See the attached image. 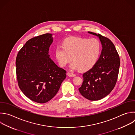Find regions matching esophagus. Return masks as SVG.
Masks as SVG:
<instances>
[{"mask_svg":"<svg viewBox=\"0 0 135 135\" xmlns=\"http://www.w3.org/2000/svg\"><path fill=\"white\" fill-rule=\"evenodd\" d=\"M67 74H68V76H71V77H74V76H75V74H73V73H72V72H68L67 73Z\"/></svg>","mask_w":135,"mask_h":135,"instance_id":"34e87169","label":"esophagus"}]
</instances>
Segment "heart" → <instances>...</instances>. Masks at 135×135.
Listing matches in <instances>:
<instances>
[{
    "label": "heart",
    "instance_id": "obj_1",
    "mask_svg": "<svg viewBox=\"0 0 135 135\" xmlns=\"http://www.w3.org/2000/svg\"><path fill=\"white\" fill-rule=\"evenodd\" d=\"M63 45L56 47V58L62 67L65 66L72 59L70 65L72 70H89L97 63L101 53V44L94 38L70 37L64 40Z\"/></svg>",
    "mask_w": 135,
    "mask_h": 135
}]
</instances>
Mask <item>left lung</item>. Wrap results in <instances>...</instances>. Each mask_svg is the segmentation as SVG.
Returning a JSON list of instances; mask_svg holds the SVG:
<instances>
[{
    "instance_id": "8db88e82",
    "label": "left lung",
    "mask_w": 135,
    "mask_h": 135,
    "mask_svg": "<svg viewBox=\"0 0 135 135\" xmlns=\"http://www.w3.org/2000/svg\"><path fill=\"white\" fill-rule=\"evenodd\" d=\"M88 33L99 38L102 49L97 63L83 74V82L79 90L84 98L96 101L104 98L113 89L117 81L120 62L115 47L109 38L100 34Z\"/></svg>"
}]
</instances>
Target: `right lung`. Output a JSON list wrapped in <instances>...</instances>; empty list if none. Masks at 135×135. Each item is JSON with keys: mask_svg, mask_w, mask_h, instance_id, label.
<instances>
[{"mask_svg": "<svg viewBox=\"0 0 135 135\" xmlns=\"http://www.w3.org/2000/svg\"><path fill=\"white\" fill-rule=\"evenodd\" d=\"M52 36L47 33L29 40L16 57L18 86L27 98L40 103L51 100L66 78V71L50 58Z\"/></svg>", "mask_w": 135, "mask_h": 135, "instance_id": "right-lung-1", "label": "right lung"}]
</instances>
